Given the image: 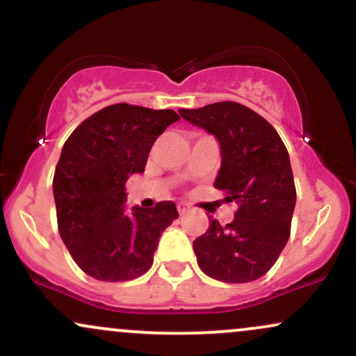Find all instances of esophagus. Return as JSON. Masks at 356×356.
<instances>
[{
  "mask_svg": "<svg viewBox=\"0 0 356 356\" xmlns=\"http://www.w3.org/2000/svg\"><path fill=\"white\" fill-rule=\"evenodd\" d=\"M187 211H189V206H187V204H182V202H179L177 204V212H179V214H186V212Z\"/></svg>",
  "mask_w": 356,
  "mask_h": 356,
  "instance_id": "obj_1",
  "label": "esophagus"
}]
</instances>
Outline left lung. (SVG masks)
Listing matches in <instances>:
<instances>
[{
    "label": "left lung",
    "mask_w": 356,
    "mask_h": 356,
    "mask_svg": "<svg viewBox=\"0 0 356 356\" xmlns=\"http://www.w3.org/2000/svg\"><path fill=\"white\" fill-rule=\"evenodd\" d=\"M179 113L219 140L222 162L214 187L238 206L232 222L211 219L194 241L199 268L224 283L254 281L273 268L289 239L296 187L288 150L275 127L238 102Z\"/></svg>",
    "instance_id": "8db88e82"
}]
</instances>
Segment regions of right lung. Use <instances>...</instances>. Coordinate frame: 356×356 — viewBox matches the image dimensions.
Segmentation results:
<instances>
[{
	"mask_svg": "<svg viewBox=\"0 0 356 356\" xmlns=\"http://www.w3.org/2000/svg\"><path fill=\"white\" fill-rule=\"evenodd\" d=\"M174 110L115 104L85 118L67 138L53 175L58 232L79 268L99 281H129L154 263L159 238L179 218L172 201L125 212V182L144 172Z\"/></svg>",
	"mask_w": 356,
	"mask_h": 356,
	"instance_id": "obj_1",
	"label": "right lung"
}]
</instances>
